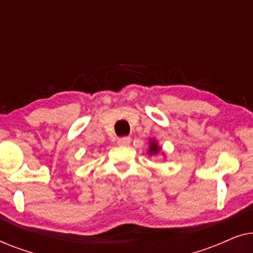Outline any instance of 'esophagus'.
Masks as SVG:
<instances>
[{"label":"esophagus","mask_w":253,"mask_h":253,"mask_svg":"<svg viewBox=\"0 0 253 253\" xmlns=\"http://www.w3.org/2000/svg\"><path fill=\"white\" fill-rule=\"evenodd\" d=\"M130 141H131L130 137H122L117 140V144H119L120 146H127V145L130 144Z\"/></svg>","instance_id":"esophagus-1"}]
</instances>
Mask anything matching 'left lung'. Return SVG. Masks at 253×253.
I'll use <instances>...</instances> for the list:
<instances>
[{
  "label": "left lung",
  "instance_id": "obj_1",
  "mask_svg": "<svg viewBox=\"0 0 253 253\" xmlns=\"http://www.w3.org/2000/svg\"><path fill=\"white\" fill-rule=\"evenodd\" d=\"M159 151H160V147L158 146L157 141L151 140V144H150V150H148V153H150L151 155H152V154H157Z\"/></svg>",
  "mask_w": 253,
  "mask_h": 253
}]
</instances>
